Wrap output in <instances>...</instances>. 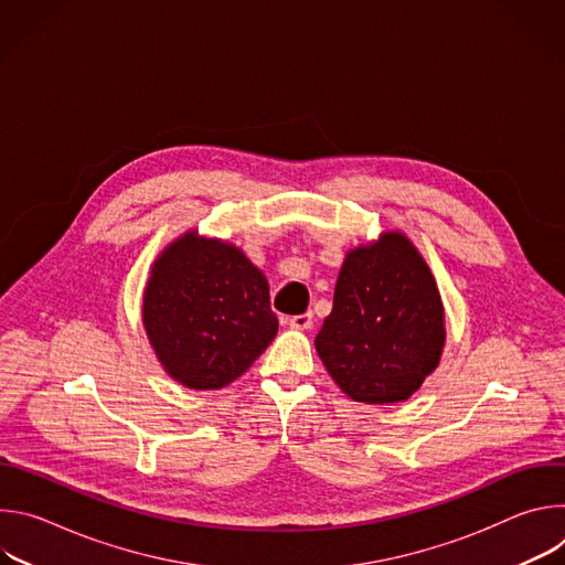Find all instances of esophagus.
Wrapping results in <instances>:
<instances>
[{
  "label": "esophagus",
  "instance_id": "obj_1",
  "mask_svg": "<svg viewBox=\"0 0 565 565\" xmlns=\"http://www.w3.org/2000/svg\"><path fill=\"white\" fill-rule=\"evenodd\" d=\"M288 327L295 331H308L312 327V312H301V315L288 317Z\"/></svg>",
  "mask_w": 565,
  "mask_h": 565
}]
</instances>
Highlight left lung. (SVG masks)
<instances>
[{
	"label": "left lung",
	"mask_w": 565,
	"mask_h": 565,
	"mask_svg": "<svg viewBox=\"0 0 565 565\" xmlns=\"http://www.w3.org/2000/svg\"><path fill=\"white\" fill-rule=\"evenodd\" d=\"M445 340L436 277L405 232L384 230L347 253L315 349L351 399H409L440 364Z\"/></svg>",
	"instance_id": "8db88e82"
}]
</instances>
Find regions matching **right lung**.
Segmentation results:
<instances>
[{
  "label": "right lung",
  "instance_id": "obj_1",
  "mask_svg": "<svg viewBox=\"0 0 565 565\" xmlns=\"http://www.w3.org/2000/svg\"><path fill=\"white\" fill-rule=\"evenodd\" d=\"M142 327L179 384L223 388L244 375L279 331L266 275L230 241L188 230L153 259Z\"/></svg>",
  "mask_w": 565,
  "mask_h": 565
}]
</instances>
